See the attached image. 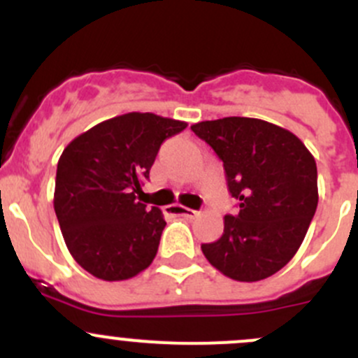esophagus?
<instances>
[{"label": "esophagus", "mask_w": 358, "mask_h": 358, "mask_svg": "<svg viewBox=\"0 0 358 358\" xmlns=\"http://www.w3.org/2000/svg\"><path fill=\"white\" fill-rule=\"evenodd\" d=\"M168 213L175 216H183V218H196L197 216V211H194V209H189V208H182V206L178 204L168 206Z\"/></svg>", "instance_id": "1"}]
</instances>
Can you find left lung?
Returning <instances> with one entry per match:
<instances>
[{
	"mask_svg": "<svg viewBox=\"0 0 358 358\" xmlns=\"http://www.w3.org/2000/svg\"><path fill=\"white\" fill-rule=\"evenodd\" d=\"M222 159L227 185L239 201L223 234L201 249L223 275L256 282L291 262L315 215L317 164L287 129L255 117H223L190 126Z\"/></svg>",
	"mask_w": 358,
	"mask_h": 358,
	"instance_id": "obj_1",
	"label": "left lung"
}]
</instances>
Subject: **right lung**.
<instances>
[{
  "label": "right lung",
  "mask_w": 358,
  "mask_h": 358,
  "mask_svg": "<svg viewBox=\"0 0 358 358\" xmlns=\"http://www.w3.org/2000/svg\"><path fill=\"white\" fill-rule=\"evenodd\" d=\"M187 122L128 112L76 136L57 164L55 208L69 252L102 280L138 275L156 258L166 222L136 199L169 136Z\"/></svg>",
  "instance_id": "right-lung-1"
}]
</instances>
